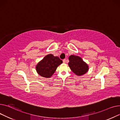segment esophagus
<instances>
[{
    "mask_svg": "<svg viewBox=\"0 0 120 120\" xmlns=\"http://www.w3.org/2000/svg\"><path fill=\"white\" fill-rule=\"evenodd\" d=\"M63 63H65L66 62V59L63 60Z\"/></svg>",
    "mask_w": 120,
    "mask_h": 120,
    "instance_id": "34e87169",
    "label": "esophagus"
}]
</instances>
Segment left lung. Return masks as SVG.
<instances>
[{"label":"left lung","mask_w":120,"mask_h":120,"mask_svg":"<svg viewBox=\"0 0 120 120\" xmlns=\"http://www.w3.org/2000/svg\"><path fill=\"white\" fill-rule=\"evenodd\" d=\"M68 65L76 75L81 76L85 74L89 70V66L79 56L71 55L69 57Z\"/></svg>","instance_id":"8db88e82"}]
</instances>
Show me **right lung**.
Instances as JSON below:
<instances>
[{
  "label": "right lung",
  "mask_w": 120,
  "mask_h": 120,
  "mask_svg": "<svg viewBox=\"0 0 120 120\" xmlns=\"http://www.w3.org/2000/svg\"><path fill=\"white\" fill-rule=\"evenodd\" d=\"M62 63V60L58 57H55L52 54H48L38 63L36 69L39 75L49 78Z\"/></svg>",
  "instance_id": "right-lung-1"
}]
</instances>
